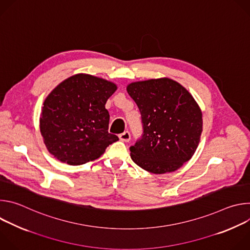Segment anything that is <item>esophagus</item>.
Returning a JSON list of instances; mask_svg holds the SVG:
<instances>
[{"instance_id":"34e87169","label":"esophagus","mask_w":250,"mask_h":250,"mask_svg":"<svg viewBox=\"0 0 250 250\" xmlns=\"http://www.w3.org/2000/svg\"><path fill=\"white\" fill-rule=\"evenodd\" d=\"M119 137H120V139H121L122 141L127 142V141L130 140V133H129L128 131H125V132L121 133V134L119 135Z\"/></svg>"}]
</instances>
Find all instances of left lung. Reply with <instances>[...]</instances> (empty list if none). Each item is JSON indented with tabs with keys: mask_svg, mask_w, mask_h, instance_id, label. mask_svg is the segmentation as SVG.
<instances>
[{
	"mask_svg": "<svg viewBox=\"0 0 250 250\" xmlns=\"http://www.w3.org/2000/svg\"><path fill=\"white\" fill-rule=\"evenodd\" d=\"M144 124V135L130 146L132 161L153 174L174 172L194 155L203 131V114L189 91L170 78L126 86Z\"/></svg>",
	"mask_w": 250,
	"mask_h": 250,
	"instance_id": "1",
	"label": "left lung"
}]
</instances>
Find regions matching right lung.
Segmentation results:
<instances>
[{
    "label": "right lung",
    "mask_w": 250,
    "mask_h": 250,
    "mask_svg": "<svg viewBox=\"0 0 250 250\" xmlns=\"http://www.w3.org/2000/svg\"><path fill=\"white\" fill-rule=\"evenodd\" d=\"M118 86L79 73L59 83L45 98L40 118L47 150L61 162L80 165L99 158L119 137L108 131L104 104Z\"/></svg>",
    "instance_id": "obj_1"
}]
</instances>
